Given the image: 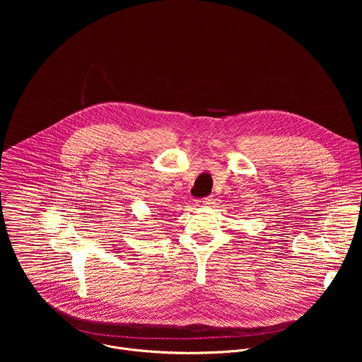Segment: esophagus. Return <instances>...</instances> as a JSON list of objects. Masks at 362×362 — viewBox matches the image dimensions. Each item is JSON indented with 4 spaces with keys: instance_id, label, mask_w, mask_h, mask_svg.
<instances>
[{
    "instance_id": "34e87169",
    "label": "esophagus",
    "mask_w": 362,
    "mask_h": 362,
    "mask_svg": "<svg viewBox=\"0 0 362 362\" xmlns=\"http://www.w3.org/2000/svg\"><path fill=\"white\" fill-rule=\"evenodd\" d=\"M210 204H211V198H210V197H207V198H204V199L198 201V206L199 207H206L209 206Z\"/></svg>"
}]
</instances>
